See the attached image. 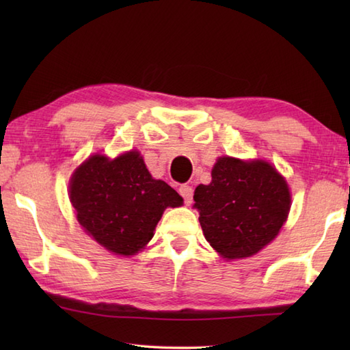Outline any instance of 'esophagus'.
<instances>
[{
    "label": "esophagus",
    "mask_w": 350,
    "mask_h": 350,
    "mask_svg": "<svg viewBox=\"0 0 350 350\" xmlns=\"http://www.w3.org/2000/svg\"><path fill=\"white\" fill-rule=\"evenodd\" d=\"M179 192H180V196L185 200V204L189 206L192 203V194H194V191H192V188L189 187V185H182V187L179 188Z\"/></svg>",
    "instance_id": "obj_1"
}]
</instances>
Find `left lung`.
Instances as JSON below:
<instances>
[{
    "label": "left lung",
    "mask_w": 350,
    "mask_h": 350,
    "mask_svg": "<svg viewBox=\"0 0 350 350\" xmlns=\"http://www.w3.org/2000/svg\"><path fill=\"white\" fill-rule=\"evenodd\" d=\"M194 202L206 241L222 258L236 260L257 254L275 239L292 197L269 162L222 156L213 165L212 182L196 188Z\"/></svg>",
    "instance_id": "8db88e82"
}]
</instances>
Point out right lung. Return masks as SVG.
I'll return each instance as SVG.
<instances>
[{"instance_id":"obj_1","label":"right lung","mask_w":350,"mask_h":350,"mask_svg":"<svg viewBox=\"0 0 350 350\" xmlns=\"http://www.w3.org/2000/svg\"><path fill=\"white\" fill-rule=\"evenodd\" d=\"M69 198L84 232L116 256H133L153 237L167 207L183 198L148 173L137 150L93 154L72 174Z\"/></svg>"}]
</instances>
